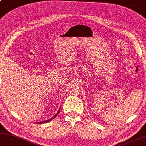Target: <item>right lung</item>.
Here are the masks:
<instances>
[{"label":"right lung","mask_w":146,"mask_h":146,"mask_svg":"<svg viewBox=\"0 0 146 146\" xmlns=\"http://www.w3.org/2000/svg\"><path fill=\"white\" fill-rule=\"evenodd\" d=\"M59 111H60V109H59V111H58V112H57V113L56 114H55L54 116H53V117H52V118L49 119V120H45V121H43V122H38V124H43V123H47V122H50V121H51V120H52V119H53V118H55V117H56V116H57V114H58V113H59Z\"/></svg>","instance_id":"right-lung-1"}]
</instances>
